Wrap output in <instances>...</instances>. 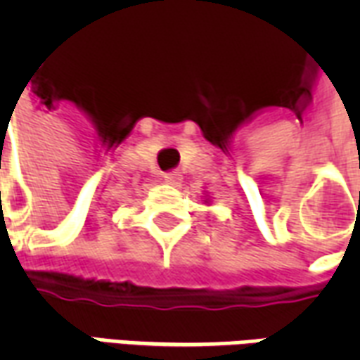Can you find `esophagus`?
Here are the masks:
<instances>
[{
    "label": "esophagus",
    "mask_w": 360,
    "mask_h": 360,
    "mask_svg": "<svg viewBox=\"0 0 360 360\" xmlns=\"http://www.w3.org/2000/svg\"><path fill=\"white\" fill-rule=\"evenodd\" d=\"M164 181L165 183H169V185H177V183L181 181V175L177 172L164 173Z\"/></svg>",
    "instance_id": "34e87169"
}]
</instances>
